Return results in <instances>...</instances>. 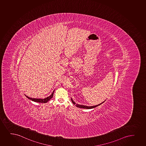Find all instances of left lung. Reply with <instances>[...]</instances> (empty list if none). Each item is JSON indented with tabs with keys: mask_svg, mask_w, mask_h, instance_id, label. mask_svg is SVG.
<instances>
[{
	"mask_svg": "<svg viewBox=\"0 0 146 146\" xmlns=\"http://www.w3.org/2000/svg\"><path fill=\"white\" fill-rule=\"evenodd\" d=\"M71 100L72 102V103L74 104V105L76 104V103L73 101L72 99L71 98ZM105 101H104L103 102H102V103L99 104L98 105L94 106H86L81 105H79V104H76V107H77L78 108H83V109H91L94 108H96V107H97L98 106L101 105L104 102H105Z\"/></svg>",
	"mask_w": 146,
	"mask_h": 146,
	"instance_id": "obj_1",
	"label": "left lung"
}]
</instances>
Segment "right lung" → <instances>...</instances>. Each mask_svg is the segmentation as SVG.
<instances>
[{
	"label": "right lung",
	"mask_w": 146,
	"mask_h": 146,
	"mask_svg": "<svg viewBox=\"0 0 146 146\" xmlns=\"http://www.w3.org/2000/svg\"><path fill=\"white\" fill-rule=\"evenodd\" d=\"M54 92V91L52 92L51 95L49 97H47L46 98H44V99H35V98H32L29 97L28 96H27L25 95V96L30 100H32L33 101L35 102H38V103H46L47 102L49 101V100L52 98L53 96Z\"/></svg>",
	"instance_id": "obj_1"
}]
</instances>
